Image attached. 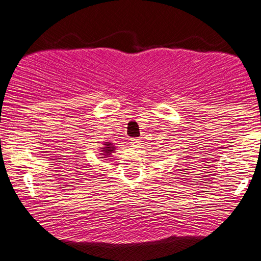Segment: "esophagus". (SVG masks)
<instances>
[{
	"instance_id": "obj_1",
	"label": "esophagus",
	"mask_w": 261,
	"mask_h": 261,
	"mask_svg": "<svg viewBox=\"0 0 261 261\" xmlns=\"http://www.w3.org/2000/svg\"><path fill=\"white\" fill-rule=\"evenodd\" d=\"M130 143H131V147H133V148H141L142 147V142H141L140 138H133Z\"/></svg>"
}]
</instances>
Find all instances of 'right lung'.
Listing matches in <instances>:
<instances>
[{
    "instance_id": "right-lung-1",
    "label": "right lung",
    "mask_w": 261,
    "mask_h": 261,
    "mask_svg": "<svg viewBox=\"0 0 261 261\" xmlns=\"http://www.w3.org/2000/svg\"><path fill=\"white\" fill-rule=\"evenodd\" d=\"M114 145L112 143H110V142H105V144H103V148H101V150L103 152V156H109L112 154V152L114 151Z\"/></svg>"
}]
</instances>
